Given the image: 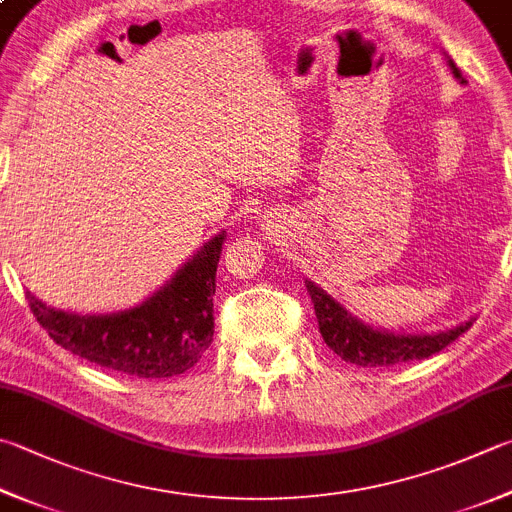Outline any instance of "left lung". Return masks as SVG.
<instances>
[{"mask_svg":"<svg viewBox=\"0 0 512 512\" xmlns=\"http://www.w3.org/2000/svg\"><path fill=\"white\" fill-rule=\"evenodd\" d=\"M448 66L452 75L464 84L466 80L457 69V64L448 60ZM305 287L312 296L323 341L345 363H354L359 368H392V365L399 363L428 359V356L441 352L457 336L470 330L472 325V321H466L452 327V330L435 334H394L374 330V327L361 323L359 318L347 312L341 303H336L325 289L314 285L312 281H305Z\"/></svg>","mask_w":512,"mask_h":512,"instance_id":"1","label":"left lung"}]
</instances>
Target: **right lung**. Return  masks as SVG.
Listing matches in <instances>:
<instances>
[{
  "label": "right lung",
  "instance_id": "right-lung-1",
  "mask_svg": "<svg viewBox=\"0 0 512 512\" xmlns=\"http://www.w3.org/2000/svg\"><path fill=\"white\" fill-rule=\"evenodd\" d=\"M225 231L182 265L176 276L133 310L69 314L26 301L48 336L64 350L100 368L138 379H169L194 368L214 341L216 267Z\"/></svg>",
  "mask_w": 512,
  "mask_h": 512
}]
</instances>
